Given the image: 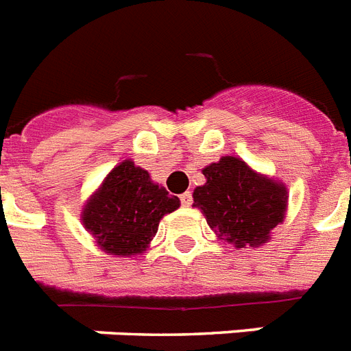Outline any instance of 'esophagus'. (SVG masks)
Returning a JSON list of instances; mask_svg holds the SVG:
<instances>
[{
  "instance_id": "34e87169",
  "label": "esophagus",
  "mask_w": 351,
  "mask_h": 351,
  "mask_svg": "<svg viewBox=\"0 0 351 351\" xmlns=\"http://www.w3.org/2000/svg\"><path fill=\"white\" fill-rule=\"evenodd\" d=\"M181 204H183V206H190V204L193 203V197H192V192H184V193H181Z\"/></svg>"
}]
</instances>
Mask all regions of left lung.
<instances>
[{
  "instance_id": "left-lung-1",
  "label": "left lung",
  "mask_w": 351,
  "mask_h": 351,
  "mask_svg": "<svg viewBox=\"0 0 351 351\" xmlns=\"http://www.w3.org/2000/svg\"><path fill=\"white\" fill-rule=\"evenodd\" d=\"M206 183L193 190V206L203 210L219 239L237 248L259 246L285 217L287 189L255 173L245 161L226 156L203 170Z\"/></svg>"
}]
</instances>
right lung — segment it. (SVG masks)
<instances>
[{"instance_id":"add662e5","label":"right lung","mask_w":351,"mask_h":351,"mask_svg":"<svg viewBox=\"0 0 351 351\" xmlns=\"http://www.w3.org/2000/svg\"><path fill=\"white\" fill-rule=\"evenodd\" d=\"M176 208V195L152 183L147 170L123 161L92 195L83 224L106 254L136 255L152 241L162 215Z\"/></svg>"}]
</instances>
